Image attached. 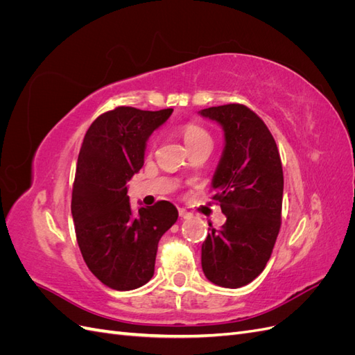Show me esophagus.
<instances>
[{
    "mask_svg": "<svg viewBox=\"0 0 355 355\" xmlns=\"http://www.w3.org/2000/svg\"><path fill=\"white\" fill-rule=\"evenodd\" d=\"M179 216H180L182 219H189V218H191V213L187 211L185 209H179Z\"/></svg>",
    "mask_w": 355,
    "mask_h": 355,
    "instance_id": "34e87169",
    "label": "esophagus"
}]
</instances>
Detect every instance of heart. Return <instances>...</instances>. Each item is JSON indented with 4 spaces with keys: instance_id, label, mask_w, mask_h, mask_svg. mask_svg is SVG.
Listing matches in <instances>:
<instances>
[{
    "instance_id": "heart-1",
    "label": "heart",
    "mask_w": 355,
    "mask_h": 355,
    "mask_svg": "<svg viewBox=\"0 0 355 355\" xmlns=\"http://www.w3.org/2000/svg\"><path fill=\"white\" fill-rule=\"evenodd\" d=\"M184 139L187 146H191L204 141H210V135L197 124H188L184 128Z\"/></svg>"
}]
</instances>
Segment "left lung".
<instances>
[{"label": "left lung", "instance_id": "8db88e82", "mask_svg": "<svg viewBox=\"0 0 355 355\" xmlns=\"http://www.w3.org/2000/svg\"><path fill=\"white\" fill-rule=\"evenodd\" d=\"M198 114L223 132L211 188L227 216L220 230L210 225L201 245L202 272L213 284L239 288L263 271L280 231L282 159L271 132L247 106H211Z\"/></svg>", "mask_w": 355, "mask_h": 355}]
</instances>
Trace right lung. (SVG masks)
<instances>
[{"label":"right lung","mask_w":355,"mask_h":355,"mask_svg":"<svg viewBox=\"0 0 355 355\" xmlns=\"http://www.w3.org/2000/svg\"><path fill=\"white\" fill-rule=\"evenodd\" d=\"M171 112L120 106L96 118L84 136L71 202L75 235L89 270L115 290L151 280L158 241L179 216L170 201L135 210L127 196L149 136Z\"/></svg>","instance_id":"obj_1"}]
</instances>
